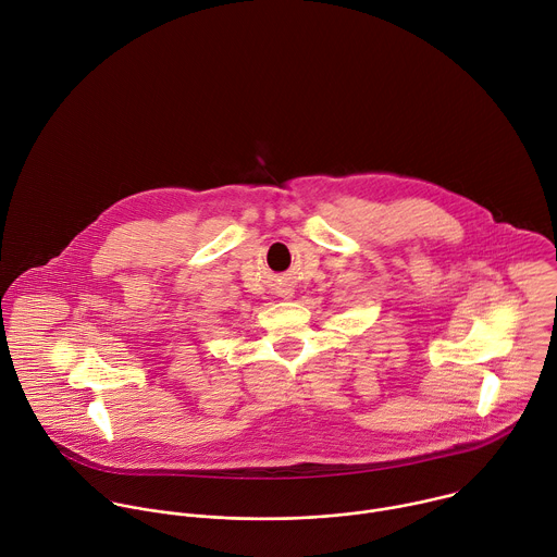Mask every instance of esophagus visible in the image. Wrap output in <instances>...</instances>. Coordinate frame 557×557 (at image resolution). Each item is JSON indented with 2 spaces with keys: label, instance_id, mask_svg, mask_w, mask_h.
<instances>
[{
  "label": "esophagus",
  "instance_id": "1",
  "mask_svg": "<svg viewBox=\"0 0 557 557\" xmlns=\"http://www.w3.org/2000/svg\"><path fill=\"white\" fill-rule=\"evenodd\" d=\"M274 292H276V296H281V298H294V287H292L289 283H276Z\"/></svg>",
  "mask_w": 557,
  "mask_h": 557
}]
</instances>
